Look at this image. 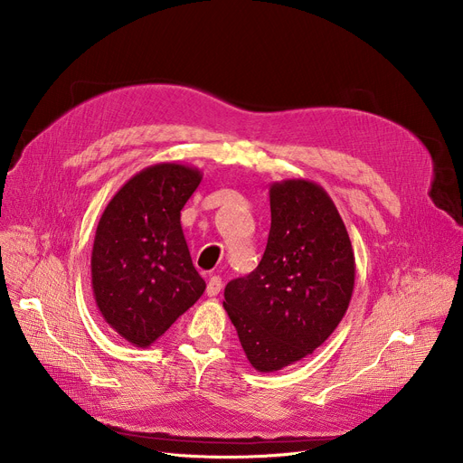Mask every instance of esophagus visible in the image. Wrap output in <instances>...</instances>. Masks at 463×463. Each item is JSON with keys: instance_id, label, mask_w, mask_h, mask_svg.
Listing matches in <instances>:
<instances>
[{"instance_id": "obj_1", "label": "esophagus", "mask_w": 463, "mask_h": 463, "mask_svg": "<svg viewBox=\"0 0 463 463\" xmlns=\"http://www.w3.org/2000/svg\"><path fill=\"white\" fill-rule=\"evenodd\" d=\"M222 287H223L222 278H219V276H212V278L208 279V285H206L208 297H217L219 293H222Z\"/></svg>"}]
</instances>
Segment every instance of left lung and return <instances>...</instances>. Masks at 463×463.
<instances>
[{
  "label": "left lung",
  "instance_id": "8db88e82",
  "mask_svg": "<svg viewBox=\"0 0 463 463\" xmlns=\"http://www.w3.org/2000/svg\"><path fill=\"white\" fill-rule=\"evenodd\" d=\"M272 223L257 269L227 283L223 307L257 372L321 347L349 307L354 253L328 193L309 180L270 185Z\"/></svg>",
  "mask_w": 463,
  "mask_h": 463
}]
</instances>
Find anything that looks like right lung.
<instances>
[{
    "label": "right lung",
    "mask_w": 463,
    "mask_h": 463,
    "mask_svg": "<svg viewBox=\"0 0 463 463\" xmlns=\"http://www.w3.org/2000/svg\"><path fill=\"white\" fill-rule=\"evenodd\" d=\"M201 180V170L187 165L146 166L119 187L97 225L95 304L107 325L135 347H150L206 288L180 223Z\"/></svg>",
    "instance_id": "obj_1"
}]
</instances>
